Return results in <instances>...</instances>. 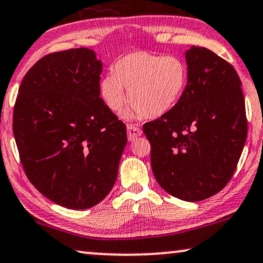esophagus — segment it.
<instances>
[{"mask_svg": "<svg viewBox=\"0 0 263 263\" xmlns=\"http://www.w3.org/2000/svg\"><path fill=\"white\" fill-rule=\"evenodd\" d=\"M127 137L128 140H135L137 137L142 136V130L138 126H136L135 124H127Z\"/></svg>", "mask_w": 263, "mask_h": 263, "instance_id": "esophagus-1", "label": "esophagus"}]
</instances>
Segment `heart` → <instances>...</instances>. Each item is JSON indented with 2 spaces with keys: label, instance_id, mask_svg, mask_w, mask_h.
Masks as SVG:
<instances>
[{
  "label": "heart",
  "instance_id": "heart-1",
  "mask_svg": "<svg viewBox=\"0 0 263 263\" xmlns=\"http://www.w3.org/2000/svg\"><path fill=\"white\" fill-rule=\"evenodd\" d=\"M188 70L182 59L136 51L119 59L114 75L101 80L100 93L107 108L120 112L128 100L127 118H156L176 106L187 86Z\"/></svg>",
  "mask_w": 263,
  "mask_h": 263
}]
</instances>
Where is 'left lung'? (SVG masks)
<instances>
[{
    "instance_id": "obj_1",
    "label": "left lung",
    "mask_w": 263,
    "mask_h": 263,
    "mask_svg": "<svg viewBox=\"0 0 263 263\" xmlns=\"http://www.w3.org/2000/svg\"><path fill=\"white\" fill-rule=\"evenodd\" d=\"M187 86L180 101L145 123L151 168L165 192L186 201L217 194L234 175L248 133L241 80L206 47L186 52Z\"/></svg>"
}]
</instances>
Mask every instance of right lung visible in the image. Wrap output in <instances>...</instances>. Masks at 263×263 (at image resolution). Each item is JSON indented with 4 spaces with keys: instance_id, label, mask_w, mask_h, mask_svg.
<instances>
[{
    "instance_id": "right-lung-1",
    "label": "right lung",
    "mask_w": 263,
    "mask_h": 263,
    "mask_svg": "<svg viewBox=\"0 0 263 263\" xmlns=\"http://www.w3.org/2000/svg\"><path fill=\"white\" fill-rule=\"evenodd\" d=\"M101 62L93 50L40 58L20 84L13 132L25 174L51 201L93 207L117 180L126 126L100 98Z\"/></svg>"
}]
</instances>
